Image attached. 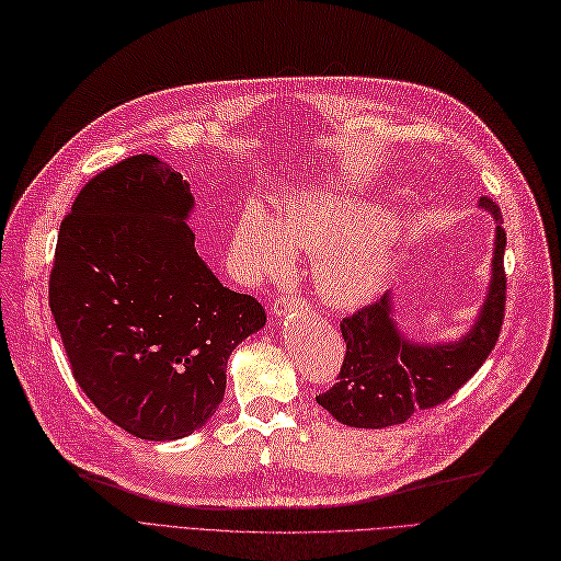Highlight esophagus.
Listing matches in <instances>:
<instances>
[{
	"mask_svg": "<svg viewBox=\"0 0 561 561\" xmlns=\"http://www.w3.org/2000/svg\"><path fill=\"white\" fill-rule=\"evenodd\" d=\"M300 305V298H294V296H284V298H279L275 305H273V314L275 317H284L288 309H294V307H298Z\"/></svg>",
	"mask_w": 561,
	"mask_h": 561,
	"instance_id": "34e87169",
	"label": "esophagus"
}]
</instances>
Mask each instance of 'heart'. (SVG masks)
<instances>
[{
    "instance_id": "1",
    "label": "heart",
    "mask_w": 561,
    "mask_h": 561,
    "mask_svg": "<svg viewBox=\"0 0 561 561\" xmlns=\"http://www.w3.org/2000/svg\"><path fill=\"white\" fill-rule=\"evenodd\" d=\"M377 215L346 203L312 198L286 205L279 219L259 207L247 210L236 228L238 261L256 277H279L294 263V249L321 254L317 284L337 307H356L375 298L392 267V240L369 233Z\"/></svg>"
}]
</instances>
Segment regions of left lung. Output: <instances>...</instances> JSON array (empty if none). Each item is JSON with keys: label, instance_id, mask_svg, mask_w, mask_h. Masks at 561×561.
Wrapping results in <instances>:
<instances>
[{"label": "left lung", "instance_id": "8db88e82", "mask_svg": "<svg viewBox=\"0 0 561 561\" xmlns=\"http://www.w3.org/2000/svg\"><path fill=\"white\" fill-rule=\"evenodd\" d=\"M479 207L494 219L490 279L483 302L460 337L427 342L398 323V300L388 291L342 321L346 356L337 383L317 402L342 425L381 430L407 423L413 413L446 402L467 383L500 337L506 300L502 210L490 198Z\"/></svg>", "mask_w": 561, "mask_h": 561}]
</instances>
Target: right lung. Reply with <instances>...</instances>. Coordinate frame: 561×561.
Segmentation results:
<instances>
[{
    "mask_svg": "<svg viewBox=\"0 0 561 561\" xmlns=\"http://www.w3.org/2000/svg\"><path fill=\"white\" fill-rule=\"evenodd\" d=\"M190 184L138 154L92 178L59 226L50 312L78 386L138 439L190 437L215 416L233 348L263 307L226 288L186 226Z\"/></svg>",
    "mask_w": 561,
    "mask_h": 561,
    "instance_id": "add662e5",
    "label": "right lung"
}]
</instances>
